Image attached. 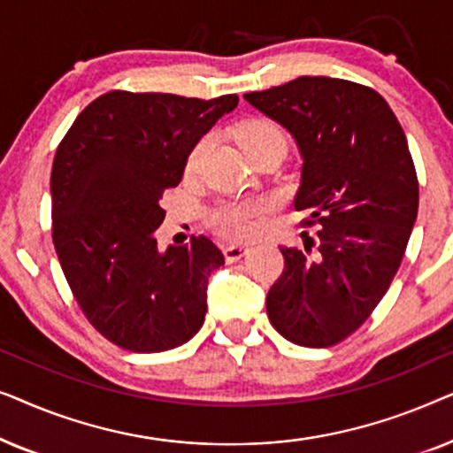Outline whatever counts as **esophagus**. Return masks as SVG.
<instances>
[{
  "label": "esophagus",
  "mask_w": 453,
  "mask_h": 453,
  "mask_svg": "<svg viewBox=\"0 0 453 453\" xmlns=\"http://www.w3.org/2000/svg\"><path fill=\"white\" fill-rule=\"evenodd\" d=\"M222 253H225L226 262H237V259H241L247 253V247L245 245H226L225 250H222Z\"/></svg>",
  "instance_id": "1"
}]
</instances>
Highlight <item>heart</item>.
<instances>
[{"mask_svg":"<svg viewBox=\"0 0 453 453\" xmlns=\"http://www.w3.org/2000/svg\"><path fill=\"white\" fill-rule=\"evenodd\" d=\"M234 135H237L243 150L250 154V158L264 150H272V148L287 150V134H284V129L276 121L265 119V117H253V119L239 123L237 129H234ZM210 142H212V135H202L191 146L188 160H185V171L196 173L200 169L202 160L210 148ZM265 210H268V206H265L264 200L220 202L210 210L206 220L210 228L219 233L220 237L231 241H245L259 233Z\"/></svg>","mask_w":453,"mask_h":453,"instance_id":"b5f03b06","label":"heart"}]
</instances>
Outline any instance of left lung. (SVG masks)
<instances>
[{
  "instance_id": "obj_1",
  "label": "left lung",
  "mask_w": 453,
  "mask_h": 453,
  "mask_svg": "<svg viewBox=\"0 0 453 453\" xmlns=\"http://www.w3.org/2000/svg\"><path fill=\"white\" fill-rule=\"evenodd\" d=\"M245 101L295 138V208L315 226L305 250L280 247L268 319L293 344L327 349L367 321L404 257L418 212L404 129L380 92L350 80L301 76Z\"/></svg>"
}]
</instances>
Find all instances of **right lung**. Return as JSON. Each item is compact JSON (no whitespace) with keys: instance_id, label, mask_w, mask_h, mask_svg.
Instances as JSON below:
<instances>
[{"instance_id":"obj_1","label":"right lung","mask_w":453,"mask_h":453,"mask_svg":"<svg viewBox=\"0 0 453 453\" xmlns=\"http://www.w3.org/2000/svg\"><path fill=\"white\" fill-rule=\"evenodd\" d=\"M237 95L212 101L111 90L67 129L51 171L53 245L92 327L132 352L191 340L206 318V284L225 264L206 234L158 251L160 197L177 188L191 146Z\"/></svg>"}]
</instances>
